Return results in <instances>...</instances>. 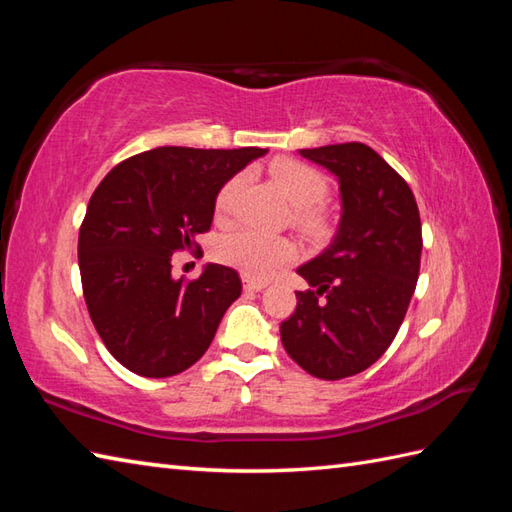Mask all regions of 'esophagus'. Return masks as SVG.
<instances>
[{"label": "esophagus", "mask_w": 512, "mask_h": 512, "mask_svg": "<svg viewBox=\"0 0 512 512\" xmlns=\"http://www.w3.org/2000/svg\"><path fill=\"white\" fill-rule=\"evenodd\" d=\"M264 288H266L264 281H255V279H246L244 281V290L246 292H259V290H264Z\"/></svg>", "instance_id": "34e87169"}]
</instances>
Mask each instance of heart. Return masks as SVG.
Masks as SVG:
<instances>
[{
  "mask_svg": "<svg viewBox=\"0 0 512 512\" xmlns=\"http://www.w3.org/2000/svg\"><path fill=\"white\" fill-rule=\"evenodd\" d=\"M270 178L286 195V200L299 209L297 217L303 224H317L319 217L312 206L319 204L328 191V182H325L321 171L303 165L299 160L279 158L270 165ZM239 184H242V178L228 180L222 191L217 193L215 209L220 217L231 211ZM295 255L297 248L288 239L250 231V228L226 235L217 246V257L250 279H268L275 270L290 264Z\"/></svg>",
  "mask_w": 512,
  "mask_h": 512,
  "instance_id": "obj_1",
  "label": "heart"
}]
</instances>
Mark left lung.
Masks as SVG:
<instances>
[{
  "instance_id": "8db88e82",
  "label": "left lung",
  "mask_w": 512,
  "mask_h": 512,
  "mask_svg": "<svg viewBox=\"0 0 512 512\" xmlns=\"http://www.w3.org/2000/svg\"><path fill=\"white\" fill-rule=\"evenodd\" d=\"M339 182L332 242L297 268L312 290L281 323V343L308 374L339 380L374 365L394 341L420 270L422 228L409 184L363 143L299 149Z\"/></svg>"
}]
</instances>
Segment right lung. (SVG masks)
<instances>
[{
  "label": "right lung",
  "mask_w": 512,
  "mask_h": 512,
  "mask_svg": "<svg viewBox=\"0 0 512 512\" xmlns=\"http://www.w3.org/2000/svg\"><path fill=\"white\" fill-rule=\"evenodd\" d=\"M266 154L156 147L116 165L92 193L79 231L83 297L129 372L176 376L209 350L242 281L233 268L206 264L187 284L171 275V257L209 231L224 184Z\"/></svg>",
  "instance_id": "right-lung-1"
}]
</instances>
